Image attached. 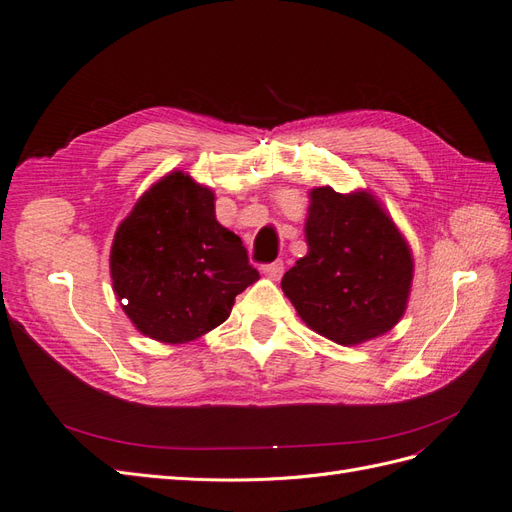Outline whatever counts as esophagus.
I'll return each instance as SVG.
<instances>
[{
	"instance_id": "esophagus-1",
	"label": "esophagus",
	"mask_w": 512,
	"mask_h": 512,
	"mask_svg": "<svg viewBox=\"0 0 512 512\" xmlns=\"http://www.w3.org/2000/svg\"><path fill=\"white\" fill-rule=\"evenodd\" d=\"M262 273H265L269 280H280L282 273H284V262L282 260H275V262H271V265L262 267Z\"/></svg>"
}]
</instances>
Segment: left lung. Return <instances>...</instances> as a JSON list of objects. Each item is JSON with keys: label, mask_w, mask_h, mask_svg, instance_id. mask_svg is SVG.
I'll return each instance as SVG.
<instances>
[{"label": "left lung", "mask_w": 512, "mask_h": 512, "mask_svg": "<svg viewBox=\"0 0 512 512\" xmlns=\"http://www.w3.org/2000/svg\"><path fill=\"white\" fill-rule=\"evenodd\" d=\"M307 254L282 277L301 320L339 346L391 331L406 314L414 258L393 218L367 190H309Z\"/></svg>", "instance_id": "left-lung-1"}]
</instances>
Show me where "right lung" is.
I'll return each mask as SVG.
<instances>
[{"instance_id":"obj_1","label":"right lung","mask_w":512,"mask_h":512,"mask_svg":"<svg viewBox=\"0 0 512 512\" xmlns=\"http://www.w3.org/2000/svg\"><path fill=\"white\" fill-rule=\"evenodd\" d=\"M258 277L241 237L215 220L213 190L183 170L153 183L115 230L117 301L138 331L162 344H188L220 327Z\"/></svg>"}]
</instances>
